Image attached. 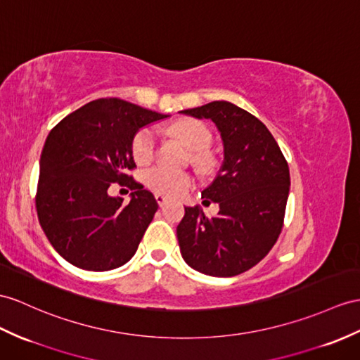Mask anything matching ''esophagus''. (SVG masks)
<instances>
[{
  "instance_id": "obj_1",
  "label": "esophagus",
  "mask_w": 360,
  "mask_h": 360,
  "mask_svg": "<svg viewBox=\"0 0 360 360\" xmlns=\"http://www.w3.org/2000/svg\"><path fill=\"white\" fill-rule=\"evenodd\" d=\"M155 201L159 203V206H163L166 201H168V198H166L163 194H155Z\"/></svg>"
}]
</instances>
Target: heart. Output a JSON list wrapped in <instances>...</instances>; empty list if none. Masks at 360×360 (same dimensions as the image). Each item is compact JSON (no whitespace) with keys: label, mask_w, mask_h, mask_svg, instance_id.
Returning a JSON list of instances; mask_svg holds the SVG:
<instances>
[{"label":"heart","mask_w":360,"mask_h":360,"mask_svg":"<svg viewBox=\"0 0 360 360\" xmlns=\"http://www.w3.org/2000/svg\"><path fill=\"white\" fill-rule=\"evenodd\" d=\"M169 133L179 139L192 153V162L197 166L209 165L210 159L206 154L209 146L212 145V133L201 122L185 119L174 124L169 128ZM134 160L139 165H146L153 160L155 153V133L154 129L146 127L139 129L131 145ZM145 185L157 194L177 195L191 186V177L186 172L171 171L163 166H154L143 174Z\"/></svg>","instance_id":"obj_1"}]
</instances>
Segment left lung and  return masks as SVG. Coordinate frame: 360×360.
<instances>
[{"mask_svg": "<svg viewBox=\"0 0 360 360\" xmlns=\"http://www.w3.org/2000/svg\"><path fill=\"white\" fill-rule=\"evenodd\" d=\"M212 120L224 160L201 192L220 210L209 218L200 206L185 207L177 226L183 259L200 274L229 278L252 269L274 248L283 229L290 172L276 140L250 112L226 101L180 111Z\"/></svg>", "mask_w": 360, "mask_h": 360, "instance_id": "obj_1", "label": "left lung"}]
</instances>
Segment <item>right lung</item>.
Segmentation results:
<instances>
[{"label":"right lung","mask_w":360,"mask_h":360,"mask_svg":"<svg viewBox=\"0 0 360 360\" xmlns=\"http://www.w3.org/2000/svg\"><path fill=\"white\" fill-rule=\"evenodd\" d=\"M166 117L110 98L89 102L50 131L37 212L50 244L70 264L107 271L133 258L159 205L127 175L136 166L131 145L140 128ZM125 181L134 189L128 205L108 195L111 182Z\"/></svg>","instance_id":"right-lung-1"}]
</instances>
